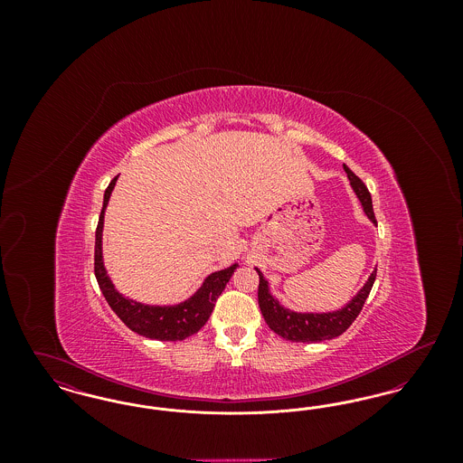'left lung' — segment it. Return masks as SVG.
Returning a JSON list of instances; mask_svg holds the SVG:
<instances>
[{
    "mask_svg": "<svg viewBox=\"0 0 463 463\" xmlns=\"http://www.w3.org/2000/svg\"><path fill=\"white\" fill-rule=\"evenodd\" d=\"M344 170L351 180L354 193L357 194L359 201L363 203V208L368 215V219L376 223L374 219L373 203H372V194L363 184V180L354 174L349 166L344 165ZM260 283H259V306L262 310L265 323L269 328L278 333L279 336L287 338L289 342H302V344H312V342H321V340H331L340 336L344 331L354 323V319L359 316L363 310V306L373 288L376 270L372 272L370 279L363 289L354 297L349 306L336 310V312H328V314H300V312H291L288 308L281 307L279 302L269 293V287L265 281L262 272L257 269Z\"/></svg>",
    "mask_w": 463,
    "mask_h": 463,
    "instance_id": "1",
    "label": "left lung"
}]
</instances>
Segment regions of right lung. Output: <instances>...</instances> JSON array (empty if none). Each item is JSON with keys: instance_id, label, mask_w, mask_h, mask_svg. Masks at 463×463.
<instances>
[{"instance_id": "1", "label": "right lung", "mask_w": 463, "mask_h": 463, "mask_svg": "<svg viewBox=\"0 0 463 463\" xmlns=\"http://www.w3.org/2000/svg\"><path fill=\"white\" fill-rule=\"evenodd\" d=\"M118 176L110 180L106 194H104V204L102 212L97 223L95 231V278L102 295L106 297L110 308L116 312V316L130 328V330L153 338V340H163V342H176L184 340L194 333H198L208 317L212 316V310L215 307L217 298L221 297L225 285L229 283L231 276L234 274L238 265H231L229 269H223L219 272H213L206 278L203 287L199 288L194 297H191L187 302L175 306V307H151L142 306L138 302H133L119 295L106 274V269L102 264V223H104V210L109 201L110 191L114 189Z\"/></svg>"}]
</instances>
